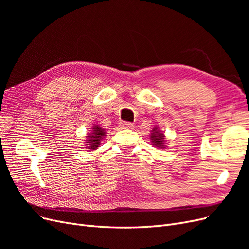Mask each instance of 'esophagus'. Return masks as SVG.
<instances>
[{"label": "esophagus", "mask_w": 249, "mask_h": 249, "mask_svg": "<svg viewBox=\"0 0 249 249\" xmlns=\"http://www.w3.org/2000/svg\"><path fill=\"white\" fill-rule=\"evenodd\" d=\"M120 129H124V130H129V129H133L134 124L132 123L129 122H122L119 124Z\"/></svg>", "instance_id": "obj_1"}]
</instances>
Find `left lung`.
Returning <instances> with one entry per match:
<instances>
[{"mask_svg": "<svg viewBox=\"0 0 249 249\" xmlns=\"http://www.w3.org/2000/svg\"><path fill=\"white\" fill-rule=\"evenodd\" d=\"M164 134L160 131H158V127H154L153 133L150 134V140L152 143L159 148H164Z\"/></svg>", "mask_w": 249, "mask_h": 249, "instance_id": "obj_1", "label": "left lung"}]
</instances>
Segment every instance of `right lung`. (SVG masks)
Listing matches in <instances>:
<instances>
[{
    "label": "right lung",
    "mask_w": 249,
    "mask_h": 249,
    "mask_svg": "<svg viewBox=\"0 0 249 249\" xmlns=\"http://www.w3.org/2000/svg\"><path fill=\"white\" fill-rule=\"evenodd\" d=\"M104 136H106V133H105L104 129H102L101 126L99 125H94L93 129L91 130V133L88 134V140H86L88 147H86L87 149L90 150H94L97 147H99L101 140L104 138Z\"/></svg>",
    "instance_id": "right-lung-1"
}]
</instances>
